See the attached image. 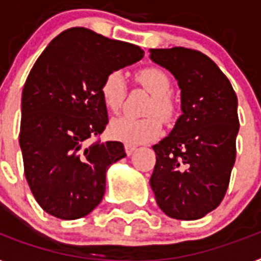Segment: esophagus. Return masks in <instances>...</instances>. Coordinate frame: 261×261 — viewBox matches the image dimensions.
Returning <instances> with one entry per match:
<instances>
[{
  "label": "esophagus",
  "instance_id": "34e87169",
  "mask_svg": "<svg viewBox=\"0 0 261 261\" xmlns=\"http://www.w3.org/2000/svg\"><path fill=\"white\" fill-rule=\"evenodd\" d=\"M124 150H126L127 155H131V154L135 151V146L130 145V143H126V145H124Z\"/></svg>",
  "mask_w": 261,
  "mask_h": 261
}]
</instances>
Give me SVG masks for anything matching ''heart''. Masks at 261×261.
I'll return each mask as SVG.
<instances>
[{
  "instance_id": "b5f03b06",
  "label": "heart",
  "mask_w": 261,
  "mask_h": 261,
  "mask_svg": "<svg viewBox=\"0 0 261 261\" xmlns=\"http://www.w3.org/2000/svg\"><path fill=\"white\" fill-rule=\"evenodd\" d=\"M135 80L152 95L149 114H156L162 119L170 120L175 106L171 95V79L160 67H145L135 73ZM100 96L103 105L110 111H118L126 96V80L122 72L112 71L101 82ZM110 133L114 138L130 143L141 145L152 141L162 133V123L156 116L137 119L133 116H118L110 123Z\"/></svg>"
}]
</instances>
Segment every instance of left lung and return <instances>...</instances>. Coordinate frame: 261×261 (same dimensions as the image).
Wrapping results in <instances>:
<instances>
[{
	"instance_id": "8db88e82",
	"label": "left lung",
	"mask_w": 261,
	"mask_h": 261,
	"mask_svg": "<svg viewBox=\"0 0 261 261\" xmlns=\"http://www.w3.org/2000/svg\"><path fill=\"white\" fill-rule=\"evenodd\" d=\"M150 59L174 75L182 110L170 134L152 146L156 162L150 186L169 217L198 220L219 206L229 185L240 126L237 96L200 50L150 49Z\"/></svg>"
}]
</instances>
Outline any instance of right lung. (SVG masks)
<instances>
[{
    "mask_svg": "<svg viewBox=\"0 0 261 261\" xmlns=\"http://www.w3.org/2000/svg\"><path fill=\"white\" fill-rule=\"evenodd\" d=\"M143 55L130 42L69 28L31 69L21 100L20 147L28 185L46 213L76 220L100 204L106 171L126 156L120 142L90 143L109 123L101 82Z\"/></svg>",
    "mask_w": 261,
    "mask_h": 261,
    "instance_id": "add662e5",
    "label": "right lung"
}]
</instances>
